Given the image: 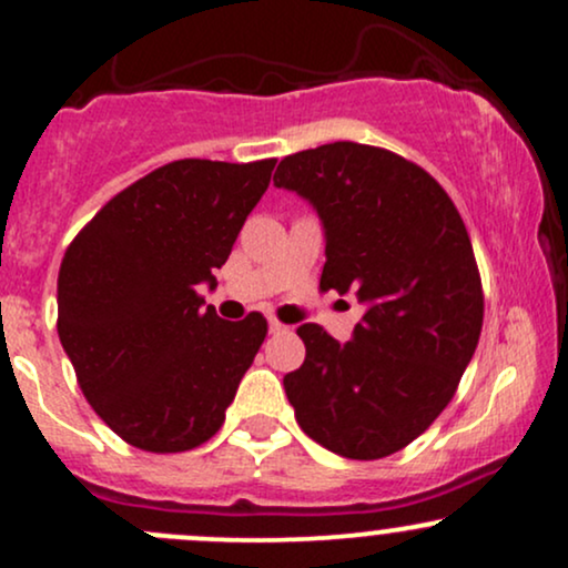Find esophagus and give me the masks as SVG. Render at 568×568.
<instances>
[{
  "label": "esophagus",
  "instance_id": "1",
  "mask_svg": "<svg viewBox=\"0 0 568 568\" xmlns=\"http://www.w3.org/2000/svg\"><path fill=\"white\" fill-rule=\"evenodd\" d=\"M283 331H288V325H283L275 317H270V334H283Z\"/></svg>",
  "mask_w": 568,
  "mask_h": 568
}]
</instances>
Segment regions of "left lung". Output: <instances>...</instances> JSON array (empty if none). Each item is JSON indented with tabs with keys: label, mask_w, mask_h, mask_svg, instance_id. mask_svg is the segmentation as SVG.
<instances>
[{
	"label": "left lung",
	"mask_w": 568,
	"mask_h": 568,
	"mask_svg": "<svg viewBox=\"0 0 568 568\" xmlns=\"http://www.w3.org/2000/svg\"><path fill=\"white\" fill-rule=\"evenodd\" d=\"M275 186L321 219V288L366 306L344 344L298 328L306 357L283 379L298 427L347 459L400 452L448 406L478 347L484 293L465 221L427 171L366 143L291 154Z\"/></svg>",
	"instance_id": "1"
}]
</instances>
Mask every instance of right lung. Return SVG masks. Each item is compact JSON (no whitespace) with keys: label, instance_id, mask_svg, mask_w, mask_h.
I'll return each instance as SVG.
<instances>
[{"label":"right lung","instance_id":"1","mask_svg":"<svg viewBox=\"0 0 568 568\" xmlns=\"http://www.w3.org/2000/svg\"><path fill=\"white\" fill-rule=\"evenodd\" d=\"M275 160H179L109 200L58 272V336L90 406L130 446L189 452L219 433L266 321H221L216 288Z\"/></svg>","mask_w":568,"mask_h":568}]
</instances>
